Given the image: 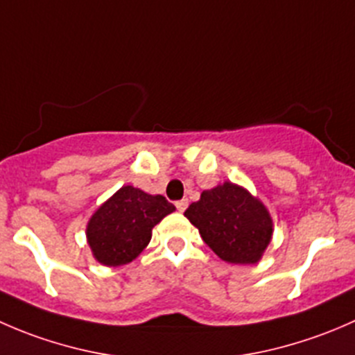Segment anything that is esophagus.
<instances>
[{
  "label": "esophagus",
  "instance_id": "obj_1",
  "mask_svg": "<svg viewBox=\"0 0 355 355\" xmlns=\"http://www.w3.org/2000/svg\"><path fill=\"white\" fill-rule=\"evenodd\" d=\"M175 206H177V209L180 211V213H184V211L187 209V206H189V200L187 199L177 200V202H175Z\"/></svg>",
  "mask_w": 355,
  "mask_h": 355
}]
</instances>
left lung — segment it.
<instances>
[{"label": "left lung", "mask_w": 355, "mask_h": 355, "mask_svg": "<svg viewBox=\"0 0 355 355\" xmlns=\"http://www.w3.org/2000/svg\"><path fill=\"white\" fill-rule=\"evenodd\" d=\"M202 241L220 259L256 264L273 235V220L259 199L232 182L204 191L185 211Z\"/></svg>", "instance_id": "8db88e82"}]
</instances>
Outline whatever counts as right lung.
<instances>
[{"label": "right lung", "instance_id": "add662e5", "mask_svg": "<svg viewBox=\"0 0 355 355\" xmlns=\"http://www.w3.org/2000/svg\"><path fill=\"white\" fill-rule=\"evenodd\" d=\"M173 211L163 196L123 185L89 220L85 235L92 256L105 266L130 263L149 244L155 225Z\"/></svg>", "mask_w": 355, "mask_h": 355}]
</instances>
